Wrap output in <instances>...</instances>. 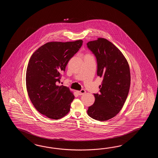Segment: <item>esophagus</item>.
<instances>
[{"instance_id":"34e87169","label":"esophagus","mask_w":158,"mask_h":158,"mask_svg":"<svg viewBox=\"0 0 158 158\" xmlns=\"http://www.w3.org/2000/svg\"><path fill=\"white\" fill-rule=\"evenodd\" d=\"M77 93L79 95H83V94H85V93H86V91L84 90V89H82V90H81L78 91Z\"/></svg>"}]
</instances>
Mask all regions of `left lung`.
I'll list each match as a JSON object with an SVG mask.
<instances>
[{"label":"left lung","instance_id":"1","mask_svg":"<svg viewBox=\"0 0 158 158\" xmlns=\"http://www.w3.org/2000/svg\"><path fill=\"white\" fill-rule=\"evenodd\" d=\"M87 47L95 55L97 75L103 78L100 93L94 94L95 102L87 114L98 121H106L120 111L128 97L131 73L128 61L118 47L103 38L89 41Z\"/></svg>","mask_w":158,"mask_h":158}]
</instances>
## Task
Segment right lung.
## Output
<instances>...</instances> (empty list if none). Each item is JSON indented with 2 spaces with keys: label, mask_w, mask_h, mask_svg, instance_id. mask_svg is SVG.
<instances>
[{
  "label": "right lung",
  "mask_w": 158,
  "mask_h": 158,
  "mask_svg": "<svg viewBox=\"0 0 158 158\" xmlns=\"http://www.w3.org/2000/svg\"><path fill=\"white\" fill-rule=\"evenodd\" d=\"M82 40L50 42L34 52L27 67L26 86L29 97L41 114L52 119H60L68 114L73 93L59 86L61 71L77 52Z\"/></svg>",
  "instance_id": "right-lung-1"
}]
</instances>
